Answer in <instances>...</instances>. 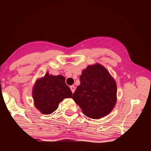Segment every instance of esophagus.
Returning <instances> with one entry per match:
<instances>
[{
	"label": "esophagus",
	"mask_w": 151,
	"mask_h": 151,
	"mask_svg": "<svg viewBox=\"0 0 151 151\" xmlns=\"http://www.w3.org/2000/svg\"><path fill=\"white\" fill-rule=\"evenodd\" d=\"M70 90H71V91H72V93H73L74 92H75V86H70Z\"/></svg>",
	"instance_id": "esophagus-1"
}]
</instances>
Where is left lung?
<instances>
[{
  "mask_svg": "<svg viewBox=\"0 0 151 151\" xmlns=\"http://www.w3.org/2000/svg\"><path fill=\"white\" fill-rule=\"evenodd\" d=\"M80 82L73 99L83 114L100 119L110 113L116 103V85L106 68L99 64L88 66L82 73Z\"/></svg>",
  "mask_w": 151,
  "mask_h": 151,
  "instance_id": "left-lung-1",
  "label": "left lung"
}]
</instances>
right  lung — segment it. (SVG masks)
<instances>
[{
  "label": "right lung",
  "mask_w": 151,
  "mask_h": 151,
  "mask_svg": "<svg viewBox=\"0 0 151 151\" xmlns=\"http://www.w3.org/2000/svg\"><path fill=\"white\" fill-rule=\"evenodd\" d=\"M73 93L62 75L53 76L47 73L36 82L32 96L36 108L45 114L52 113L64 99L71 98Z\"/></svg>",
  "instance_id": "right-lung-1"
}]
</instances>
